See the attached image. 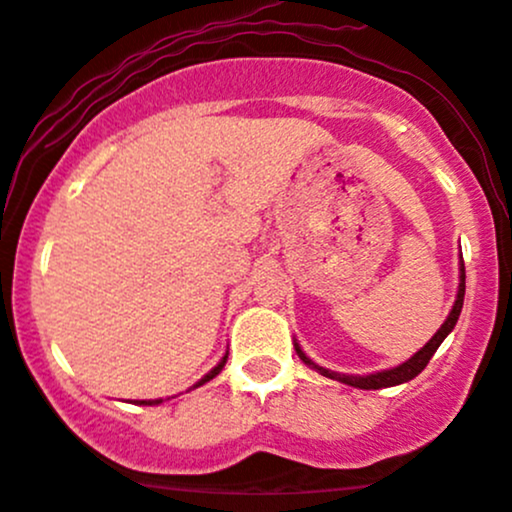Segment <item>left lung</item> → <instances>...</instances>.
Here are the masks:
<instances>
[{"mask_svg":"<svg viewBox=\"0 0 512 512\" xmlns=\"http://www.w3.org/2000/svg\"><path fill=\"white\" fill-rule=\"evenodd\" d=\"M462 303H464V264H460V289H457V298H455V305H452L448 320L440 325V330L433 334L431 339H428V344L424 346V349L416 351L414 356L409 358V361H404L402 366L397 368H390V370H380V373H370V375H344V373H334V370H327V368H320L315 366L313 361H310L308 356L303 354L301 346H296V354L301 356L303 363H308L310 368L320 370L325 378H332V380H339V383L344 385H351V387H361V390H383V387H392V385H402L407 383V380L416 378V375L421 373L428 366V361H431L433 354H436V349L440 344H443V339L448 337V334L455 330L457 325V317H460L462 313Z\"/></svg>","mask_w":512,"mask_h":512,"instance_id":"obj_1","label":"left lung"}]
</instances>
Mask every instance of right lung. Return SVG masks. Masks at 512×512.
Listing matches in <instances>:
<instances>
[{
  "label": "right lung",
  "instance_id": "right-lung-1",
  "mask_svg": "<svg viewBox=\"0 0 512 512\" xmlns=\"http://www.w3.org/2000/svg\"><path fill=\"white\" fill-rule=\"evenodd\" d=\"M226 358H228V356H223V358H221V361H219V366H214V368H211V370H209V373H207V375H204V378H202V380H199V383H197L195 387H199V385H204V383H209V380H211V378H216V375H219V373H221V368H223V366H226ZM158 402H161V399H142V402H137V404H158Z\"/></svg>",
  "mask_w": 512,
  "mask_h": 512
}]
</instances>
